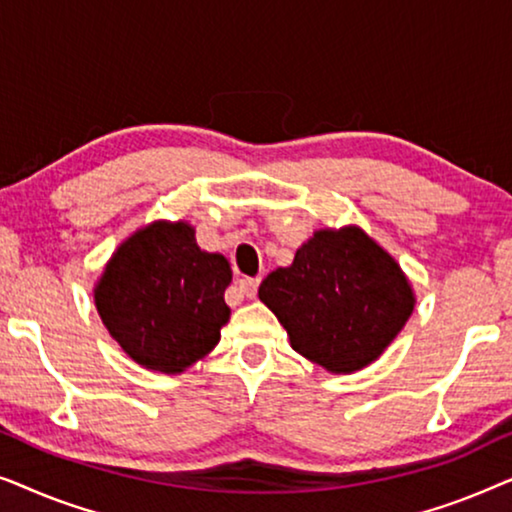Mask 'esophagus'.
<instances>
[{"label":"esophagus","instance_id":"esophagus-1","mask_svg":"<svg viewBox=\"0 0 512 512\" xmlns=\"http://www.w3.org/2000/svg\"><path fill=\"white\" fill-rule=\"evenodd\" d=\"M258 284H261V279H254V277H244L237 282V289H240L242 296L247 298H254L256 291H258Z\"/></svg>","mask_w":512,"mask_h":512}]
</instances>
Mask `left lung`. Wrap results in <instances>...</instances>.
<instances>
[{
    "label": "left lung",
    "mask_w": 512,
    "mask_h": 512,
    "mask_svg": "<svg viewBox=\"0 0 512 512\" xmlns=\"http://www.w3.org/2000/svg\"><path fill=\"white\" fill-rule=\"evenodd\" d=\"M258 298L291 347L335 375L380 359L417 303L396 258L359 226L314 230L289 268L263 279Z\"/></svg>",
    "instance_id": "left-lung-1"
}]
</instances>
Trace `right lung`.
<instances>
[{
  "instance_id": "1",
  "label": "right lung",
  "mask_w": 512,
  "mask_h": 512,
  "mask_svg": "<svg viewBox=\"0 0 512 512\" xmlns=\"http://www.w3.org/2000/svg\"><path fill=\"white\" fill-rule=\"evenodd\" d=\"M233 270L195 242L188 221H153L118 244L93 296L102 324L132 361L179 375L219 345Z\"/></svg>"
}]
</instances>
